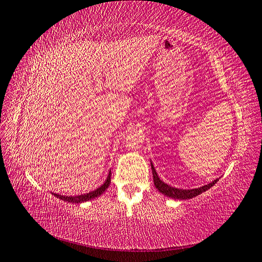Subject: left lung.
Segmentation results:
<instances>
[{
	"label": "left lung",
	"instance_id": "obj_1",
	"mask_svg": "<svg viewBox=\"0 0 262 262\" xmlns=\"http://www.w3.org/2000/svg\"><path fill=\"white\" fill-rule=\"evenodd\" d=\"M151 168H152V173H153V181H154V186L155 188L158 189V190L164 194V196L172 198V199H181V200H186V199H191L193 197L198 196V194L205 192L206 190H208L209 188L213 187L215 183L219 181L220 179L217 178L214 181H211L207 185H205L203 187H199V188H193V189H180V188H176V187H172L168 183H165L164 181H162L160 179V177L158 176V172L157 170L154 169V165L151 161Z\"/></svg>",
	"mask_w": 262,
	"mask_h": 262
}]
</instances>
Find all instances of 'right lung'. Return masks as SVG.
Segmentation results:
<instances>
[{"instance_id":"right-lung-1","label":"right lung","mask_w":262,"mask_h":262,"mask_svg":"<svg viewBox=\"0 0 262 262\" xmlns=\"http://www.w3.org/2000/svg\"><path fill=\"white\" fill-rule=\"evenodd\" d=\"M111 171L108 172V176H107V179L104 180V182L102 183L101 186L99 188L94 189V190L90 191V192H86V193H83V194H77V196H63V194H59V193H53L55 197H57L60 200H64V202H68V203H73V204H81V203H84V202H89V200H92L94 198H97L99 196H101V194L107 190V188L110 185V180H111Z\"/></svg>"}]
</instances>
